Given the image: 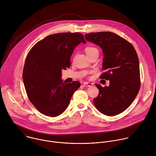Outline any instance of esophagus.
<instances>
[{
    "label": "esophagus",
    "instance_id": "esophagus-1",
    "mask_svg": "<svg viewBox=\"0 0 156 156\" xmlns=\"http://www.w3.org/2000/svg\"><path fill=\"white\" fill-rule=\"evenodd\" d=\"M84 85L87 86L88 87H92L93 86V84L91 83H89V82H85V83H84Z\"/></svg>",
    "mask_w": 156,
    "mask_h": 156
}]
</instances>
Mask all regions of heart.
I'll return each instance as SVG.
<instances>
[{"mask_svg":"<svg viewBox=\"0 0 156 156\" xmlns=\"http://www.w3.org/2000/svg\"><path fill=\"white\" fill-rule=\"evenodd\" d=\"M97 49L94 48V47H92V46H87L86 48H85V52L86 55L88 56L89 55H90L91 53H92L93 52L97 51Z\"/></svg>","mask_w":156,"mask_h":156,"instance_id":"heart-1","label":"heart"}]
</instances>
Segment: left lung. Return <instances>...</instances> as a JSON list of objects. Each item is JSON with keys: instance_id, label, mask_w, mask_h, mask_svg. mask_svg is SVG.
I'll return each instance as SVG.
<instances>
[{"instance_id": "8db88e82", "label": "left lung", "mask_w": 156, "mask_h": 156, "mask_svg": "<svg viewBox=\"0 0 156 156\" xmlns=\"http://www.w3.org/2000/svg\"><path fill=\"white\" fill-rule=\"evenodd\" d=\"M86 40L99 46L103 54L100 78L110 80L109 86L95 84L99 90L94 103L102 114L112 116L125 111L140 87V65L136 52L128 41L111 32L86 34Z\"/></svg>"}]
</instances>
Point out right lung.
I'll list each match as a JSON object with an SVG mask.
<instances>
[{
    "mask_svg": "<svg viewBox=\"0 0 156 156\" xmlns=\"http://www.w3.org/2000/svg\"><path fill=\"white\" fill-rule=\"evenodd\" d=\"M80 43H86L81 33L55 34L37 42L28 53L23 82L30 101L41 113L50 117L62 114L80 87L77 81L63 83L61 73L70 67L71 56Z\"/></svg>",
    "mask_w": 156,
    "mask_h": 156,
    "instance_id": "1",
    "label": "right lung"
}]
</instances>
